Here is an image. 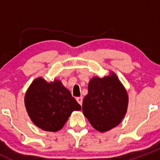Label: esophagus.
Masks as SVG:
<instances>
[{"mask_svg": "<svg viewBox=\"0 0 160 160\" xmlns=\"http://www.w3.org/2000/svg\"><path fill=\"white\" fill-rule=\"evenodd\" d=\"M76 100H77V102L79 103V104L82 105V104H83V97H79V98H76Z\"/></svg>", "mask_w": 160, "mask_h": 160, "instance_id": "1", "label": "esophagus"}]
</instances>
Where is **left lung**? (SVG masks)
I'll use <instances>...</instances> for the list:
<instances>
[{
	"label": "left lung",
	"mask_w": 160,
	"mask_h": 160,
	"mask_svg": "<svg viewBox=\"0 0 160 160\" xmlns=\"http://www.w3.org/2000/svg\"><path fill=\"white\" fill-rule=\"evenodd\" d=\"M128 95L114 72L100 78L93 77L82 110L90 125L100 132H108L121 123L127 112Z\"/></svg>",
	"instance_id": "8db88e82"
}]
</instances>
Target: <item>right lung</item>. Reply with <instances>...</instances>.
I'll list each match as a JSON object with an SVG mask.
<instances>
[{"mask_svg":"<svg viewBox=\"0 0 160 160\" xmlns=\"http://www.w3.org/2000/svg\"><path fill=\"white\" fill-rule=\"evenodd\" d=\"M25 105L32 122L41 129L58 132L74 111L81 106L62 82H47L42 77L33 80L25 95Z\"/></svg>","mask_w":160,"mask_h":160,"instance_id":"right-lung-1","label":"right lung"}]
</instances>
